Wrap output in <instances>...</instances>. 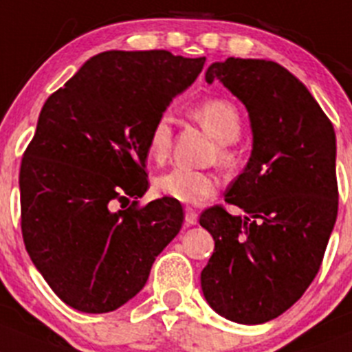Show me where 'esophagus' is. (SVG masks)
<instances>
[{"label":"esophagus","instance_id":"obj_1","mask_svg":"<svg viewBox=\"0 0 352 352\" xmlns=\"http://www.w3.org/2000/svg\"><path fill=\"white\" fill-rule=\"evenodd\" d=\"M185 223L186 225H195L197 223V212L193 211L192 208L185 209Z\"/></svg>","mask_w":352,"mask_h":352}]
</instances>
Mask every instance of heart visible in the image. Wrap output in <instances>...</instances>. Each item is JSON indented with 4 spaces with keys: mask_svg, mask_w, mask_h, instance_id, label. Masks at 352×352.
I'll use <instances>...</instances> for the list:
<instances>
[{
    "mask_svg": "<svg viewBox=\"0 0 352 352\" xmlns=\"http://www.w3.org/2000/svg\"><path fill=\"white\" fill-rule=\"evenodd\" d=\"M193 118L204 127L209 136L218 143L216 159L223 166L234 164V155L227 144L241 136V115L227 99H209L192 109ZM173 148V120L169 115H160L151 125L146 140V153L150 160L162 164ZM220 185V178L211 170H193L186 167H174L155 179V190L162 197L183 204H201L211 197Z\"/></svg>",
    "mask_w": 352,
    "mask_h": 352,
    "instance_id": "b5f03b06",
    "label": "heart"
}]
</instances>
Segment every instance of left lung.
<instances>
[{
  "label": "left lung",
  "instance_id": "left-lung-1",
  "mask_svg": "<svg viewBox=\"0 0 352 352\" xmlns=\"http://www.w3.org/2000/svg\"><path fill=\"white\" fill-rule=\"evenodd\" d=\"M214 80L246 106L253 150L225 193L246 214L223 206L201 214L214 239L201 286L220 316L260 324L288 311L323 262L338 211L335 131L281 64L228 57L208 67L206 82Z\"/></svg>",
  "mask_w": 352,
  "mask_h": 352
}]
</instances>
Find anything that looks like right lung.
<instances>
[{
	"label": "right lung",
	"instance_id": "right-lung-1",
	"mask_svg": "<svg viewBox=\"0 0 352 352\" xmlns=\"http://www.w3.org/2000/svg\"><path fill=\"white\" fill-rule=\"evenodd\" d=\"M204 63L167 50L102 52L45 101L19 174L21 227L34 267L69 307L124 305L178 235V201L140 208L136 199L148 190V132Z\"/></svg>",
	"mask_w": 352,
	"mask_h": 352
}]
</instances>
